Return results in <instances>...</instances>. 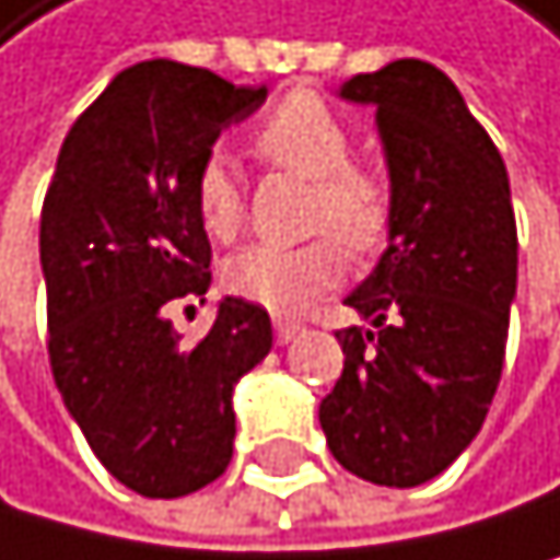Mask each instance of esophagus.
Listing matches in <instances>:
<instances>
[{
    "label": "esophagus",
    "instance_id": "obj_1",
    "mask_svg": "<svg viewBox=\"0 0 560 560\" xmlns=\"http://www.w3.org/2000/svg\"><path fill=\"white\" fill-rule=\"evenodd\" d=\"M303 335V324L300 320H289V317H275V341L278 345H289Z\"/></svg>",
    "mask_w": 560,
    "mask_h": 560
}]
</instances>
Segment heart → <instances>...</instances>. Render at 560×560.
<instances>
[{"instance_id": "1", "label": "heart", "mask_w": 560, "mask_h": 560, "mask_svg": "<svg viewBox=\"0 0 560 560\" xmlns=\"http://www.w3.org/2000/svg\"><path fill=\"white\" fill-rule=\"evenodd\" d=\"M254 145L271 166L310 180L306 233L300 247L254 243L233 254L222 282L233 295L271 313H300L345 278L351 254H376L390 240L397 195L386 174L351 163V135L320 96L292 93L257 125ZM195 209L215 240H233L243 225V191L222 152H209L195 174Z\"/></svg>"}]
</instances>
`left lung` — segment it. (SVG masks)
<instances>
[{
  "label": "left lung",
  "instance_id": "obj_1",
  "mask_svg": "<svg viewBox=\"0 0 560 560\" xmlns=\"http://www.w3.org/2000/svg\"><path fill=\"white\" fill-rule=\"evenodd\" d=\"M341 96L376 107L397 219L376 271L345 300L373 327L335 330L345 369L320 429L345 470L415 488L470 446L502 380L520 247L509 174L429 61L351 75Z\"/></svg>",
  "mask_w": 560,
  "mask_h": 560
}]
</instances>
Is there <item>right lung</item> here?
<instances>
[{
    "instance_id": "add662e5",
    "label": "right lung",
    "mask_w": 560,
    "mask_h": 560,
    "mask_svg": "<svg viewBox=\"0 0 560 560\" xmlns=\"http://www.w3.org/2000/svg\"><path fill=\"white\" fill-rule=\"evenodd\" d=\"M209 69L152 58L75 117L40 209L48 359L96 459L145 499H180L230 467L233 386L271 351L268 310L225 295L184 345L170 303L212 285L195 174L219 131L265 104Z\"/></svg>"
}]
</instances>
